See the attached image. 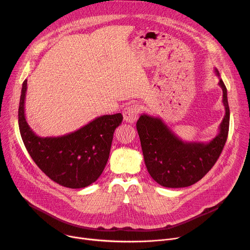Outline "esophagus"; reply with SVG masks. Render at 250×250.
Wrapping results in <instances>:
<instances>
[{"instance_id": "34e87169", "label": "esophagus", "mask_w": 250, "mask_h": 250, "mask_svg": "<svg viewBox=\"0 0 250 250\" xmlns=\"http://www.w3.org/2000/svg\"><path fill=\"white\" fill-rule=\"evenodd\" d=\"M140 110H141V108L138 104H131V105H128V106L125 107V109L123 111L124 120L126 123H129V124L134 123L139 117Z\"/></svg>"}]
</instances>
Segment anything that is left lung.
<instances>
[{"instance_id": "1", "label": "left lung", "mask_w": 250, "mask_h": 250, "mask_svg": "<svg viewBox=\"0 0 250 250\" xmlns=\"http://www.w3.org/2000/svg\"><path fill=\"white\" fill-rule=\"evenodd\" d=\"M214 72L219 78L225 115L218 134L209 143L181 141L162 119L146 113L137 123L146 167L162 187L178 188L194 185L211 169L223 149L229 128V106L225 84L218 71Z\"/></svg>"}]
</instances>
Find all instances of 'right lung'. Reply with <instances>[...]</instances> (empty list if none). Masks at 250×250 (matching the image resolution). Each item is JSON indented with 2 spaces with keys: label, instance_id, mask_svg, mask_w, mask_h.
<instances>
[{
  "label": "right lung",
  "instance_id": "obj_1",
  "mask_svg": "<svg viewBox=\"0 0 250 250\" xmlns=\"http://www.w3.org/2000/svg\"><path fill=\"white\" fill-rule=\"evenodd\" d=\"M26 93L27 80L21 86L19 127L36 165L55 183L65 188H83L95 183L107 163L113 132L123 122L122 113L99 117L61 137L42 138L26 121Z\"/></svg>",
  "mask_w": 250,
  "mask_h": 250
}]
</instances>
